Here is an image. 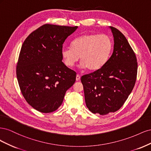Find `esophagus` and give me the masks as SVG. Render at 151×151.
<instances>
[{"label": "esophagus", "mask_w": 151, "mask_h": 151, "mask_svg": "<svg viewBox=\"0 0 151 151\" xmlns=\"http://www.w3.org/2000/svg\"><path fill=\"white\" fill-rule=\"evenodd\" d=\"M80 79H81L80 75L77 74V76H76V81H79L80 80Z\"/></svg>", "instance_id": "esophagus-1"}]
</instances>
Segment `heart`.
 I'll return each instance as SVG.
<instances>
[{
    "instance_id": "heart-1",
    "label": "heart",
    "mask_w": 151,
    "mask_h": 151,
    "mask_svg": "<svg viewBox=\"0 0 151 151\" xmlns=\"http://www.w3.org/2000/svg\"><path fill=\"white\" fill-rule=\"evenodd\" d=\"M113 42L108 36L86 34L72 41V48H63L61 54L63 63L72 67L78 61L81 67L96 71L104 66L110 56Z\"/></svg>"
}]
</instances>
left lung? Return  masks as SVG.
Wrapping results in <instances>:
<instances>
[{
	"instance_id": "obj_1",
	"label": "left lung",
	"mask_w": 151,
	"mask_h": 151,
	"mask_svg": "<svg viewBox=\"0 0 151 151\" xmlns=\"http://www.w3.org/2000/svg\"><path fill=\"white\" fill-rule=\"evenodd\" d=\"M113 52L100 69L81 77L87 107L101 115L118 111L133 90L137 74L135 54L121 32L110 26Z\"/></svg>"
}]
</instances>
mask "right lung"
Instances as JSON below:
<instances>
[{
	"label": "right lung",
	"mask_w": 151,
	"mask_h": 151,
	"mask_svg": "<svg viewBox=\"0 0 151 151\" xmlns=\"http://www.w3.org/2000/svg\"><path fill=\"white\" fill-rule=\"evenodd\" d=\"M78 28L46 24L36 29L22 45L16 67L19 88L36 110L52 113L61 106L76 72L62 62L63 43Z\"/></svg>",
	"instance_id": "1"
}]
</instances>
